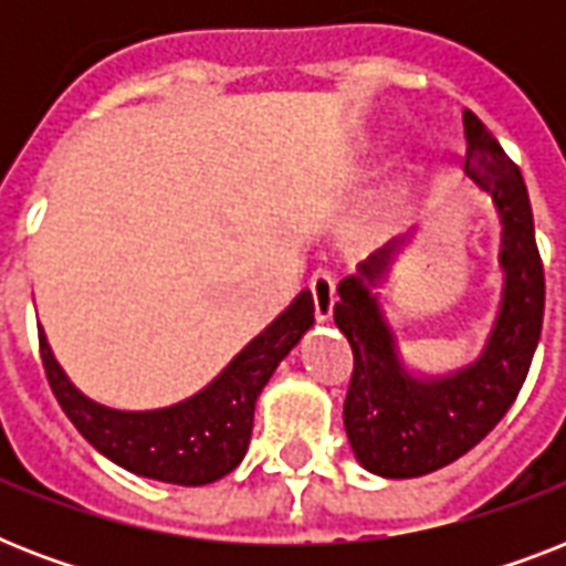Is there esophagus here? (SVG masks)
<instances>
[{"mask_svg": "<svg viewBox=\"0 0 566 566\" xmlns=\"http://www.w3.org/2000/svg\"><path fill=\"white\" fill-rule=\"evenodd\" d=\"M311 296H314V314H317L319 323H328L332 319V311H335V279L328 270H317L311 275Z\"/></svg>", "mask_w": 566, "mask_h": 566, "instance_id": "34e87169", "label": "esophagus"}]
</instances>
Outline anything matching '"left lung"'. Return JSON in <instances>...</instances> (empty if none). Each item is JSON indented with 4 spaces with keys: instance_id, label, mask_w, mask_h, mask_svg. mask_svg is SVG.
Wrapping results in <instances>:
<instances>
[{
    "instance_id": "8db88e82",
    "label": "left lung",
    "mask_w": 566,
    "mask_h": 566,
    "mask_svg": "<svg viewBox=\"0 0 566 566\" xmlns=\"http://www.w3.org/2000/svg\"><path fill=\"white\" fill-rule=\"evenodd\" d=\"M464 172L500 220L502 291L482 353L447 373L405 361L385 287L417 229L373 252L337 284L335 326L355 370L344 426L355 461L381 479H417L452 464L505 417L526 381L544 326V266L526 181L473 111H464Z\"/></svg>"
}]
</instances>
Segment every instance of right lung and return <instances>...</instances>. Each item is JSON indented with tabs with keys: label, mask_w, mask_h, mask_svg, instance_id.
Segmentation results:
<instances>
[{
	"label": "right lung",
	"mask_w": 566,
	"mask_h": 566,
	"mask_svg": "<svg viewBox=\"0 0 566 566\" xmlns=\"http://www.w3.org/2000/svg\"><path fill=\"white\" fill-rule=\"evenodd\" d=\"M311 326L314 300L311 291H302L208 385L188 399L146 411H123L84 396L57 364L43 326L38 335L52 394L96 452L144 479L199 488L229 475L243 461L258 396Z\"/></svg>",
	"instance_id": "obj_1"
}]
</instances>
